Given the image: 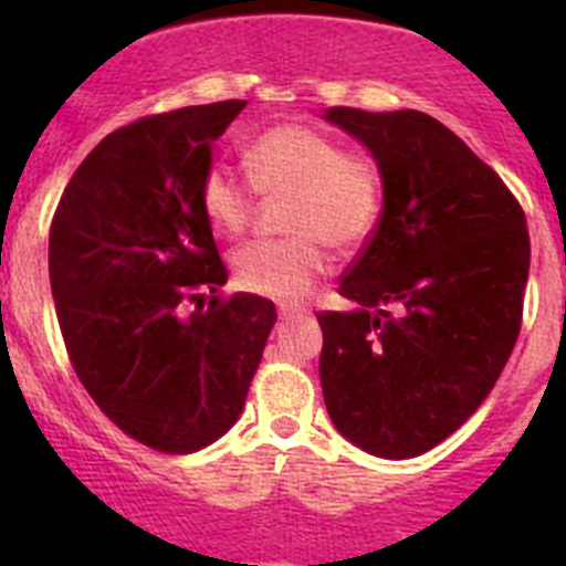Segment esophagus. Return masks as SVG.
<instances>
[{
  "mask_svg": "<svg viewBox=\"0 0 566 566\" xmlns=\"http://www.w3.org/2000/svg\"><path fill=\"white\" fill-rule=\"evenodd\" d=\"M277 314H280V319H300L303 314H306V308H303V306H280Z\"/></svg>",
  "mask_w": 566,
  "mask_h": 566,
  "instance_id": "esophagus-1",
  "label": "esophagus"
}]
</instances>
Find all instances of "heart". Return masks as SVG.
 <instances>
[{"label":"heart","mask_w":566,"mask_h":566,"mask_svg":"<svg viewBox=\"0 0 566 566\" xmlns=\"http://www.w3.org/2000/svg\"><path fill=\"white\" fill-rule=\"evenodd\" d=\"M243 169L260 195L286 192L280 240H254L232 258L243 292L297 303L332 266V252H354L382 218V172L368 153L343 149L308 124H277L243 147ZM227 164L203 172L198 201L214 232L238 238L254 214V193Z\"/></svg>","instance_id":"obj_1"}]
</instances>
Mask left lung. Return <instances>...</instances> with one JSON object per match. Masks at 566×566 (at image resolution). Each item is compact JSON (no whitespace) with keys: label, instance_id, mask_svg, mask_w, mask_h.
Returning <instances> with one entry per match:
<instances>
[{"label":"left lung","instance_id":"left-lung-1","mask_svg":"<svg viewBox=\"0 0 566 566\" xmlns=\"http://www.w3.org/2000/svg\"><path fill=\"white\" fill-rule=\"evenodd\" d=\"M371 149L385 201L339 277L354 312H319V385L345 439L413 459L462 428L518 339L530 234L524 209L468 144L417 109L332 107Z\"/></svg>","mask_w":566,"mask_h":566}]
</instances>
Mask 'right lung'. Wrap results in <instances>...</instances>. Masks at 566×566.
<instances>
[{
	"label": "right lung",
	"instance_id": "1",
	"mask_svg": "<svg viewBox=\"0 0 566 566\" xmlns=\"http://www.w3.org/2000/svg\"><path fill=\"white\" fill-rule=\"evenodd\" d=\"M243 107L232 98L115 129L50 223L70 365L104 417L153 451H201L238 422L277 319L272 300L223 297L227 266L198 201L212 144Z\"/></svg>",
	"mask_w": 566,
	"mask_h": 566
}]
</instances>
